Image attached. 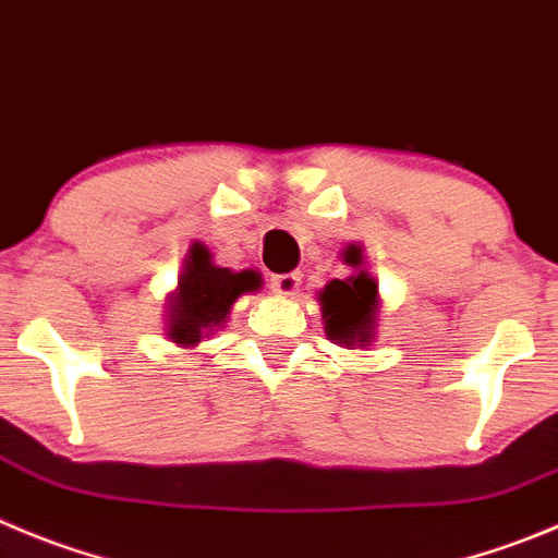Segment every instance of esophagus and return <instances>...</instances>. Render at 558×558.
Wrapping results in <instances>:
<instances>
[{
  "mask_svg": "<svg viewBox=\"0 0 558 558\" xmlns=\"http://www.w3.org/2000/svg\"><path fill=\"white\" fill-rule=\"evenodd\" d=\"M300 283H303V275L300 272H286V275H275L272 278V291L275 294H283V296H294L300 291Z\"/></svg>",
  "mask_w": 558,
  "mask_h": 558,
  "instance_id": "obj_1",
  "label": "esophagus"
}]
</instances>
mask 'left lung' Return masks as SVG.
Returning <instances> with one entry per match:
<instances>
[{
    "label": "left lung",
    "instance_id": "8db88e82",
    "mask_svg": "<svg viewBox=\"0 0 558 558\" xmlns=\"http://www.w3.org/2000/svg\"><path fill=\"white\" fill-rule=\"evenodd\" d=\"M341 258L347 267H352V275L330 280L325 289H319L316 300L322 305V322L332 343H341L347 350H368L377 338V280L366 269L361 244H347Z\"/></svg>",
    "mask_w": 558,
    "mask_h": 558
}]
</instances>
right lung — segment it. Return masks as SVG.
<instances>
[{"label":"right lung","mask_w":558,"mask_h":558,"mask_svg":"<svg viewBox=\"0 0 558 558\" xmlns=\"http://www.w3.org/2000/svg\"><path fill=\"white\" fill-rule=\"evenodd\" d=\"M262 283V275L255 269L233 272L217 267L211 250L203 242H192L179 286L168 296V338L184 350H195L203 338L226 327L239 296L253 294Z\"/></svg>","instance_id":"obj_1"}]
</instances>
